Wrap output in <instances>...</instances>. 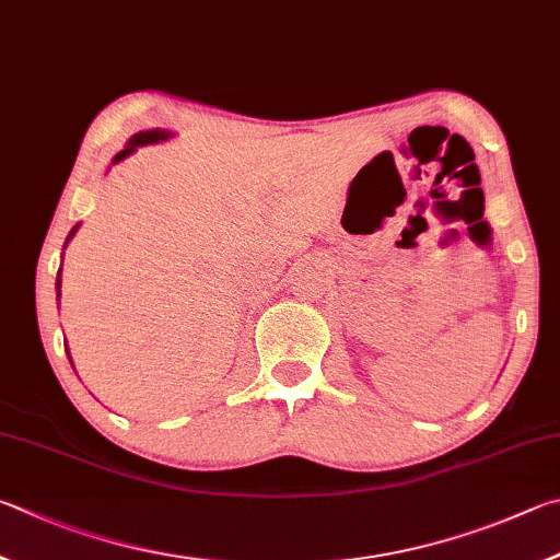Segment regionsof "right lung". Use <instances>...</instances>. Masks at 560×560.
<instances>
[{"mask_svg":"<svg viewBox=\"0 0 560 560\" xmlns=\"http://www.w3.org/2000/svg\"><path fill=\"white\" fill-rule=\"evenodd\" d=\"M170 137H172V132H166V130H147V132H137V135H132V137H130V142H127L125 150L115 154L113 164L122 162L125 156H130V154L137 150V147H142V144H152V142H162V140H170ZM78 225H81V223H78ZM78 225H73V231L68 233L66 243L73 238L75 231H78ZM63 248H66V245H63ZM56 290H58V295H61V270H58V278H56ZM66 354H68V351H66ZM68 359H71V357H68ZM71 366H73V361H71Z\"/></svg>","mask_w":560,"mask_h":560,"instance_id":"add662e5","label":"right lung"}]
</instances>
